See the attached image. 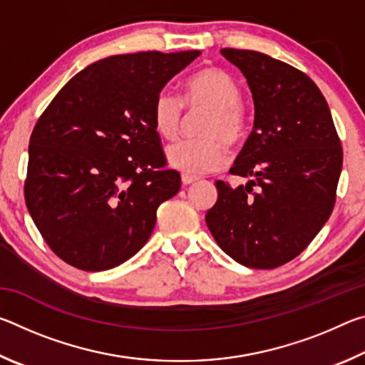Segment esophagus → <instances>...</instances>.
Wrapping results in <instances>:
<instances>
[{"mask_svg":"<svg viewBox=\"0 0 365 365\" xmlns=\"http://www.w3.org/2000/svg\"><path fill=\"white\" fill-rule=\"evenodd\" d=\"M197 180L196 177H191V175H182V183L183 185H191V183H195Z\"/></svg>","mask_w":365,"mask_h":365,"instance_id":"esophagus-1","label":"esophagus"}]
</instances>
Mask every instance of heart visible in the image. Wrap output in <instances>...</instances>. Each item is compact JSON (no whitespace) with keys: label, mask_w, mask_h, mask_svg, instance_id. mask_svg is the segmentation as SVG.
Here are the masks:
<instances>
[{"label":"heart","mask_w":365,"mask_h":365,"mask_svg":"<svg viewBox=\"0 0 365 365\" xmlns=\"http://www.w3.org/2000/svg\"><path fill=\"white\" fill-rule=\"evenodd\" d=\"M242 90L230 73L219 67H205L185 82L183 103L174 91L160 90L153 103V125L160 138L175 140L185 123V109L206 110L197 140H183L169 146L168 163L185 175H202L220 169L227 160V148L243 143L248 135V114L242 103Z\"/></svg>","instance_id":"1"}]
</instances>
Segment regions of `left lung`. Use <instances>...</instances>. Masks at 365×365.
<instances>
[{
    "mask_svg": "<svg viewBox=\"0 0 365 365\" xmlns=\"http://www.w3.org/2000/svg\"><path fill=\"white\" fill-rule=\"evenodd\" d=\"M243 72L255 100V128L235 159L233 188L215 182L206 224L217 245L252 269H275L307 248L336 200L343 148L329 104L304 72L250 49H220Z\"/></svg>",
    "mask_w": 365,
    "mask_h": 365,
    "instance_id": "1",
    "label": "left lung"
}]
</instances>
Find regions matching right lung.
Instances as JSON below:
<instances>
[{
    "mask_svg": "<svg viewBox=\"0 0 365 365\" xmlns=\"http://www.w3.org/2000/svg\"><path fill=\"white\" fill-rule=\"evenodd\" d=\"M201 51L117 54L80 71L36 120L24 196L43 240L72 267H117L143 248L180 190L153 125L154 98Z\"/></svg>",
    "mask_w": 365,
    "mask_h": 365,
    "instance_id": "obj_1",
    "label": "right lung"
}]
</instances>
